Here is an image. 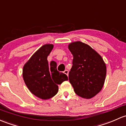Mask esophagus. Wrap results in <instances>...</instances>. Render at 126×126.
Listing matches in <instances>:
<instances>
[{
	"instance_id": "obj_1",
	"label": "esophagus",
	"mask_w": 126,
	"mask_h": 126,
	"mask_svg": "<svg viewBox=\"0 0 126 126\" xmlns=\"http://www.w3.org/2000/svg\"><path fill=\"white\" fill-rule=\"evenodd\" d=\"M64 73L66 74V75H68V74H69V71H67V70H65V71H64Z\"/></svg>"
}]
</instances>
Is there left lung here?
<instances>
[{
    "label": "left lung",
    "instance_id": "1",
    "mask_svg": "<svg viewBox=\"0 0 126 126\" xmlns=\"http://www.w3.org/2000/svg\"><path fill=\"white\" fill-rule=\"evenodd\" d=\"M73 55L69 80L75 93L84 98H91L101 90L106 75L103 59L91 46L81 42L69 45Z\"/></svg>",
    "mask_w": 126,
    "mask_h": 126
}]
</instances>
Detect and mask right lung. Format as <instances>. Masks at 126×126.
Instances as JSON below:
<instances>
[{
  "instance_id": "1",
  "label": "right lung",
  "mask_w": 126,
  "mask_h": 126,
  "mask_svg": "<svg viewBox=\"0 0 126 126\" xmlns=\"http://www.w3.org/2000/svg\"><path fill=\"white\" fill-rule=\"evenodd\" d=\"M54 46L46 44L36 51L23 69L24 81L30 92L43 100L51 98L57 94L59 84L68 80L66 74L57 69V63L47 57Z\"/></svg>"
}]
</instances>
